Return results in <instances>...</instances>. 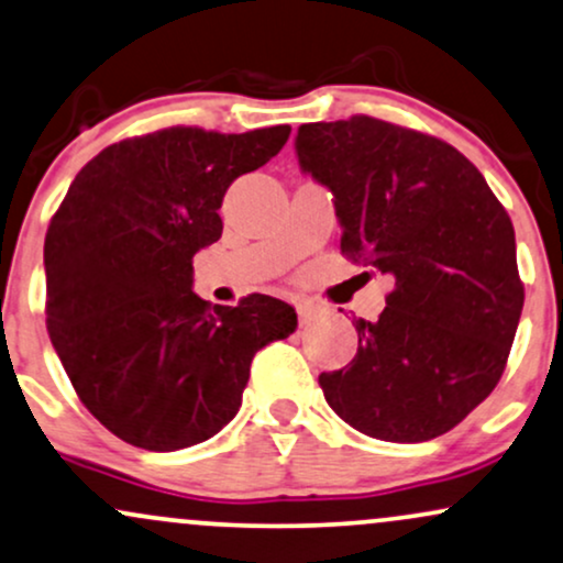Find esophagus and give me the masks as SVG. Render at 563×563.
Returning a JSON list of instances; mask_svg holds the SVG:
<instances>
[{
    "label": "esophagus",
    "instance_id": "34e87169",
    "mask_svg": "<svg viewBox=\"0 0 563 563\" xmlns=\"http://www.w3.org/2000/svg\"><path fill=\"white\" fill-rule=\"evenodd\" d=\"M319 316V310L310 308V306H297V319H300V327H306V323H310Z\"/></svg>",
    "mask_w": 563,
    "mask_h": 563
}]
</instances>
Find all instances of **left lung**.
I'll use <instances>...</instances> for the list:
<instances>
[{
    "label": "left lung",
    "mask_w": 563,
    "mask_h": 563,
    "mask_svg": "<svg viewBox=\"0 0 563 563\" xmlns=\"http://www.w3.org/2000/svg\"><path fill=\"white\" fill-rule=\"evenodd\" d=\"M295 147L332 189L342 255L395 279L379 319H355V358L319 376L323 398L376 440L451 432L500 382L519 327L511 218L477 165L406 125L306 123Z\"/></svg>",
    "instance_id": "obj_1"
}]
</instances>
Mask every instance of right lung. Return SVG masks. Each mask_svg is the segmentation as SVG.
I'll return each instance as SVG.
<instances>
[{"mask_svg":"<svg viewBox=\"0 0 563 563\" xmlns=\"http://www.w3.org/2000/svg\"><path fill=\"white\" fill-rule=\"evenodd\" d=\"M289 131L123 139L78 170L52 216L46 332L78 400L129 445L170 453L213 438L240 411L257 350L295 332V308L276 297L210 308L191 292V257L221 240L231 181Z\"/></svg>","mask_w":563,"mask_h":563,"instance_id":"right-lung-1","label":"right lung"}]
</instances>
